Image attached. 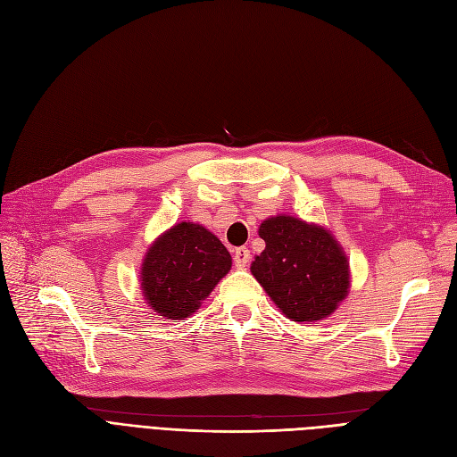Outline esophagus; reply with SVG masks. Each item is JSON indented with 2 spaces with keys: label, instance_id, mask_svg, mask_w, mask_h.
I'll return each instance as SVG.
<instances>
[{
  "label": "esophagus",
  "instance_id": "34e87169",
  "mask_svg": "<svg viewBox=\"0 0 457 457\" xmlns=\"http://www.w3.org/2000/svg\"><path fill=\"white\" fill-rule=\"evenodd\" d=\"M249 259H251V253L247 247H238L234 251V266L236 269H245V266L249 264Z\"/></svg>",
  "mask_w": 457,
  "mask_h": 457
}]
</instances>
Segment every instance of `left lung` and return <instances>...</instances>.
Returning <instances> with one entry per match:
<instances>
[{
	"mask_svg": "<svg viewBox=\"0 0 457 457\" xmlns=\"http://www.w3.org/2000/svg\"><path fill=\"white\" fill-rule=\"evenodd\" d=\"M266 247L251 274L291 321L333 316L350 293V261L328 228L301 217L272 215L259 225Z\"/></svg>",
	"mask_w": 457,
	"mask_h": 457,
	"instance_id": "1",
	"label": "left lung"
}]
</instances>
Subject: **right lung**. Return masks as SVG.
Returning <instances> with one entry per match:
<instances>
[{"instance_id": "right-lung-1", "label": "right lung", "mask_w": 457, "mask_h": 457, "mask_svg": "<svg viewBox=\"0 0 457 457\" xmlns=\"http://www.w3.org/2000/svg\"><path fill=\"white\" fill-rule=\"evenodd\" d=\"M230 266L232 257L213 232L181 221L145 251L139 269L141 293L156 316L185 320L206 301Z\"/></svg>"}]
</instances>
